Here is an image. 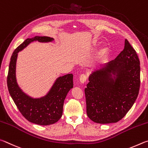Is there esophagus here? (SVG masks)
Returning a JSON list of instances; mask_svg holds the SVG:
<instances>
[{
    "mask_svg": "<svg viewBox=\"0 0 148 148\" xmlns=\"http://www.w3.org/2000/svg\"><path fill=\"white\" fill-rule=\"evenodd\" d=\"M88 77L86 74H82L81 75V76H80V81H81V83H84L86 81Z\"/></svg>",
    "mask_w": 148,
    "mask_h": 148,
    "instance_id": "34e87169",
    "label": "esophagus"
}]
</instances>
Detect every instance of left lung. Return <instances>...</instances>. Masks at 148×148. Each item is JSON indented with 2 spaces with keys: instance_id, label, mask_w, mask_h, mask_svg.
Wrapping results in <instances>:
<instances>
[{
  "instance_id": "8db88e82",
  "label": "left lung",
  "mask_w": 148,
  "mask_h": 148,
  "mask_svg": "<svg viewBox=\"0 0 148 148\" xmlns=\"http://www.w3.org/2000/svg\"><path fill=\"white\" fill-rule=\"evenodd\" d=\"M111 73H116L114 81ZM84 90L88 118L98 123H116L133 107L140 85V67L136 51L127 40L116 58L95 70Z\"/></svg>"
}]
</instances>
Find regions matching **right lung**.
Returning a JSON list of instances; mask_svg holds the SVG:
<instances>
[{"mask_svg":"<svg viewBox=\"0 0 148 148\" xmlns=\"http://www.w3.org/2000/svg\"><path fill=\"white\" fill-rule=\"evenodd\" d=\"M52 40L53 38L47 36H35L27 39L13 53L7 77L9 93L20 112L28 121L41 125L53 124L62 117L65 98L70 89L73 87V75L60 77L45 97L33 99L24 94L18 86L15 78V66L17 53L30 43L34 41L49 42Z\"/></svg>","mask_w":148,"mask_h":148,"instance_id":"add662e5","label":"right lung"}]
</instances>
